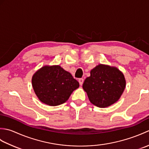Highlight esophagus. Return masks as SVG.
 Wrapping results in <instances>:
<instances>
[{
    "instance_id": "esophagus-1",
    "label": "esophagus",
    "mask_w": 149,
    "mask_h": 149,
    "mask_svg": "<svg viewBox=\"0 0 149 149\" xmlns=\"http://www.w3.org/2000/svg\"><path fill=\"white\" fill-rule=\"evenodd\" d=\"M83 82H84V79H83V78H81V79H79V83L81 86H82V85H83Z\"/></svg>"
}]
</instances>
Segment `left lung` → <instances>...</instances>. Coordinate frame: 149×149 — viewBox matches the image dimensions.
Masks as SVG:
<instances>
[{
    "instance_id": "obj_1",
    "label": "left lung",
    "mask_w": 149,
    "mask_h": 149,
    "mask_svg": "<svg viewBox=\"0 0 149 149\" xmlns=\"http://www.w3.org/2000/svg\"><path fill=\"white\" fill-rule=\"evenodd\" d=\"M125 87V80L118 69L99 65L90 72L83 84L88 99L95 106L106 107L116 102Z\"/></svg>"
}]
</instances>
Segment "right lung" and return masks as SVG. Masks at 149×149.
<instances>
[{
	"instance_id": "right-lung-1",
	"label": "right lung",
	"mask_w": 149,
	"mask_h": 149,
	"mask_svg": "<svg viewBox=\"0 0 149 149\" xmlns=\"http://www.w3.org/2000/svg\"><path fill=\"white\" fill-rule=\"evenodd\" d=\"M32 84L41 102L51 106L65 103L79 86V82L59 65L45 66L38 70Z\"/></svg>"
}]
</instances>
